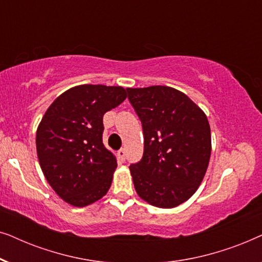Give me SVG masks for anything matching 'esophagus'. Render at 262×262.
I'll list each match as a JSON object with an SVG mask.
<instances>
[{"instance_id": "esophagus-1", "label": "esophagus", "mask_w": 262, "mask_h": 262, "mask_svg": "<svg viewBox=\"0 0 262 262\" xmlns=\"http://www.w3.org/2000/svg\"><path fill=\"white\" fill-rule=\"evenodd\" d=\"M118 157H119L121 161H125V159H126V152H125V149L118 150Z\"/></svg>"}]
</instances>
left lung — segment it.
Returning <instances> with one entry per match:
<instances>
[{
  "mask_svg": "<svg viewBox=\"0 0 262 262\" xmlns=\"http://www.w3.org/2000/svg\"><path fill=\"white\" fill-rule=\"evenodd\" d=\"M126 91L144 135L142 160L130 166L136 192L156 207L180 205L194 194L209 166V120L187 95L171 87Z\"/></svg>",
  "mask_w": 262,
  "mask_h": 262,
  "instance_id": "obj_1",
  "label": "left lung"
}]
</instances>
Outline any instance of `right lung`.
I'll list each match as a JSON object with an SVG mask.
<instances>
[{"mask_svg":"<svg viewBox=\"0 0 262 262\" xmlns=\"http://www.w3.org/2000/svg\"><path fill=\"white\" fill-rule=\"evenodd\" d=\"M126 99L123 87L81 84L51 103L37 130V154L50 186L83 207L111 187L117 160L102 143L103 114Z\"/></svg>","mask_w":262,"mask_h":262,"instance_id":"obj_1","label":"right lung"}]
</instances>
